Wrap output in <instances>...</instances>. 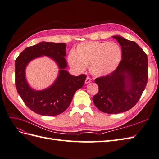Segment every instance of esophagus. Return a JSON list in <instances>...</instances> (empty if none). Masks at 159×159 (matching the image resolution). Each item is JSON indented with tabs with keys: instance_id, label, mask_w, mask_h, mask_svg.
I'll return each mask as SVG.
<instances>
[{
	"instance_id": "34e87169",
	"label": "esophagus",
	"mask_w": 159,
	"mask_h": 159,
	"mask_svg": "<svg viewBox=\"0 0 159 159\" xmlns=\"http://www.w3.org/2000/svg\"><path fill=\"white\" fill-rule=\"evenodd\" d=\"M91 79L89 78V77H87L86 78V80H85V83L86 84H88V83H91Z\"/></svg>"
}]
</instances>
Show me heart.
<instances>
[{"label":"heart","instance_id":"1","mask_svg":"<svg viewBox=\"0 0 159 159\" xmlns=\"http://www.w3.org/2000/svg\"><path fill=\"white\" fill-rule=\"evenodd\" d=\"M121 50L115 42H88L79 44L75 53L68 55V62L76 72H84L89 66L95 76H106L114 71L121 60Z\"/></svg>","mask_w":159,"mask_h":159}]
</instances>
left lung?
Instances as JSON below:
<instances>
[{"mask_svg":"<svg viewBox=\"0 0 159 159\" xmlns=\"http://www.w3.org/2000/svg\"><path fill=\"white\" fill-rule=\"evenodd\" d=\"M112 38L121 46L122 60L111 74L95 80L99 91L93 101L101 111L116 114L129 110L140 99L148 82V58L136 42Z\"/></svg>","mask_w":159,"mask_h":159,"instance_id":"obj_1","label":"left lung"}]
</instances>
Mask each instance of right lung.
Returning a JSON list of instances; mask_svg holds the SVG:
<instances>
[{
    "mask_svg": "<svg viewBox=\"0 0 159 159\" xmlns=\"http://www.w3.org/2000/svg\"><path fill=\"white\" fill-rule=\"evenodd\" d=\"M64 43L40 42L26 48L15 60V86L23 102L39 115L54 116L64 112L70 105L75 92L83 86L87 76H72L65 68L67 62ZM42 55L54 59L60 68L57 79L50 87L35 91L28 84L25 69L30 61Z\"/></svg>",
    "mask_w": 159,
    "mask_h": 159,
    "instance_id": "obj_1",
    "label": "right lung"
}]
</instances>
